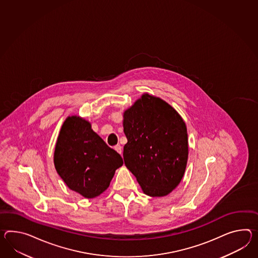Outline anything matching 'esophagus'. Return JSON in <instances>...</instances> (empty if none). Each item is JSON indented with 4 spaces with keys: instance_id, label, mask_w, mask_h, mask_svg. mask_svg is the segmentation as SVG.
Wrapping results in <instances>:
<instances>
[{
    "instance_id": "1",
    "label": "esophagus",
    "mask_w": 258,
    "mask_h": 258,
    "mask_svg": "<svg viewBox=\"0 0 258 258\" xmlns=\"http://www.w3.org/2000/svg\"><path fill=\"white\" fill-rule=\"evenodd\" d=\"M113 148H114V150L117 152L118 154H120V155L122 154V146H121V145H116L115 146H114V147H113Z\"/></svg>"
}]
</instances>
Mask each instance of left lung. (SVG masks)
<instances>
[{"mask_svg":"<svg viewBox=\"0 0 258 258\" xmlns=\"http://www.w3.org/2000/svg\"><path fill=\"white\" fill-rule=\"evenodd\" d=\"M127 139L125 165L145 195L165 197L178 186L188 158L187 130L182 116L162 99L144 93L123 113Z\"/></svg>","mask_w":258,"mask_h":258,"instance_id":"obj_1","label":"left lung"}]
</instances>
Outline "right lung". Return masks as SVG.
<instances>
[{
	"label": "right lung",
	"mask_w": 258,
	"mask_h": 258,
	"mask_svg": "<svg viewBox=\"0 0 258 258\" xmlns=\"http://www.w3.org/2000/svg\"><path fill=\"white\" fill-rule=\"evenodd\" d=\"M54 165L71 190L93 199L109 187L123 159L91 128L89 121L71 115L58 133Z\"/></svg>",
	"instance_id": "add662e5"
}]
</instances>
